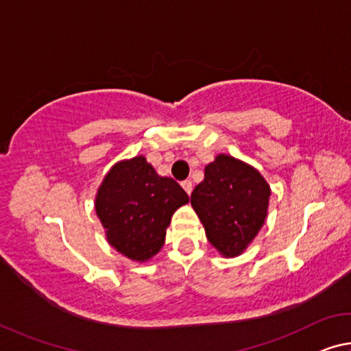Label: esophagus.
Returning a JSON list of instances; mask_svg holds the SVG:
<instances>
[{
	"label": "esophagus",
	"mask_w": 351,
	"mask_h": 351,
	"mask_svg": "<svg viewBox=\"0 0 351 351\" xmlns=\"http://www.w3.org/2000/svg\"><path fill=\"white\" fill-rule=\"evenodd\" d=\"M181 186L184 187V191L189 193V195H191V193H192V181H191V180L182 181V184H181Z\"/></svg>",
	"instance_id": "esophagus-1"
}]
</instances>
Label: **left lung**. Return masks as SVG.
Returning a JSON list of instances; mask_svg holds the SVG:
<instances>
[{
    "label": "left lung",
    "instance_id": "8db88e82",
    "mask_svg": "<svg viewBox=\"0 0 351 351\" xmlns=\"http://www.w3.org/2000/svg\"><path fill=\"white\" fill-rule=\"evenodd\" d=\"M270 187L258 170L231 156H217L193 189L191 203L209 242L223 256H237L264 225Z\"/></svg>",
    "mask_w": 351,
    "mask_h": 351
}]
</instances>
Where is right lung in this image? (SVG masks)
<instances>
[{"mask_svg": "<svg viewBox=\"0 0 351 351\" xmlns=\"http://www.w3.org/2000/svg\"><path fill=\"white\" fill-rule=\"evenodd\" d=\"M187 202L184 189L138 156L110 169L95 209L110 245L132 261H147L164 245L171 215Z\"/></svg>", "mask_w": 351, "mask_h": 351, "instance_id": "right-lung-1", "label": "right lung"}]
</instances>
